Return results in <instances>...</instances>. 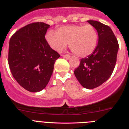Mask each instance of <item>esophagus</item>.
Returning <instances> with one entry per match:
<instances>
[{"label":"esophagus","instance_id":"34e87169","mask_svg":"<svg viewBox=\"0 0 129 129\" xmlns=\"http://www.w3.org/2000/svg\"><path fill=\"white\" fill-rule=\"evenodd\" d=\"M62 57H63L64 58H65V59H69L71 56H70V55L67 54V55H62Z\"/></svg>","mask_w":129,"mask_h":129}]
</instances>
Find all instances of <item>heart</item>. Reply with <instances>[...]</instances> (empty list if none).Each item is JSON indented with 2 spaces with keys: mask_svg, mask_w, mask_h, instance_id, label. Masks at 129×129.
I'll return each mask as SVG.
<instances>
[{
  "mask_svg": "<svg viewBox=\"0 0 129 129\" xmlns=\"http://www.w3.org/2000/svg\"><path fill=\"white\" fill-rule=\"evenodd\" d=\"M45 38L49 46L54 50H62L69 43V47L73 53L85 57L95 50L98 35L96 29L91 24L70 25L60 27L57 31H48Z\"/></svg>",
  "mask_w": 129,
  "mask_h": 129,
  "instance_id": "1",
  "label": "heart"
}]
</instances>
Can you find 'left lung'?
Listing matches in <instances>:
<instances>
[{
  "mask_svg": "<svg viewBox=\"0 0 129 129\" xmlns=\"http://www.w3.org/2000/svg\"><path fill=\"white\" fill-rule=\"evenodd\" d=\"M87 22L98 31V43L92 54L81 59L74 74L83 87L93 89L105 83L113 72L119 44L109 26L95 20Z\"/></svg>",
  "mask_w": 129,
  "mask_h": 129,
  "instance_id": "8db88e82",
  "label": "left lung"
}]
</instances>
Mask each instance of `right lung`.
Returning a JSON list of instances; mask_svg holds the SVG:
<instances>
[{
  "instance_id": "1",
  "label": "right lung",
  "mask_w": 129,
  "mask_h": 129,
  "mask_svg": "<svg viewBox=\"0 0 129 129\" xmlns=\"http://www.w3.org/2000/svg\"><path fill=\"white\" fill-rule=\"evenodd\" d=\"M50 25L34 22L17 31L9 43L8 64L17 83L26 90L41 91L53 73L60 55L48 45L45 35Z\"/></svg>"
}]
</instances>
